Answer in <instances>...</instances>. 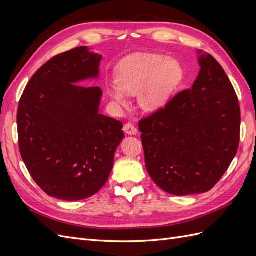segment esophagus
<instances>
[{
  "instance_id": "obj_1",
  "label": "esophagus",
  "mask_w": 256,
  "mask_h": 256,
  "mask_svg": "<svg viewBox=\"0 0 256 256\" xmlns=\"http://www.w3.org/2000/svg\"><path fill=\"white\" fill-rule=\"evenodd\" d=\"M122 130H124V132H125L126 134H129V136H136L138 134V129L131 122H127L126 125L124 126Z\"/></svg>"
}]
</instances>
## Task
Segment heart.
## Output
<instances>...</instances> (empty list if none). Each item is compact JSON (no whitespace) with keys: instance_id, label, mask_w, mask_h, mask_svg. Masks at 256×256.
I'll return each instance as SVG.
<instances>
[{"instance_id":"1","label":"heart","mask_w":256,"mask_h":256,"mask_svg":"<svg viewBox=\"0 0 256 256\" xmlns=\"http://www.w3.org/2000/svg\"><path fill=\"white\" fill-rule=\"evenodd\" d=\"M184 76L180 62L160 53H138L124 60L116 72V86L106 88V95L118 106L127 104V95H138L145 111L164 108Z\"/></svg>"}]
</instances>
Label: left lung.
Returning a JSON list of instances; mask_svg holds the SVG:
<instances>
[{"label":"left lung","mask_w":256,"mask_h":256,"mask_svg":"<svg viewBox=\"0 0 256 256\" xmlns=\"http://www.w3.org/2000/svg\"><path fill=\"white\" fill-rule=\"evenodd\" d=\"M192 88L138 122L145 166L154 182L174 196L212 189L236 156L240 108L222 66L198 51Z\"/></svg>","instance_id":"obj_1"}]
</instances>
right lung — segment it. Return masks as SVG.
<instances>
[{"mask_svg": "<svg viewBox=\"0 0 256 256\" xmlns=\"http://www.w3.org/2000/svg\"><path fill=\"white\" fill-rule=\"evenodd\" d=\"M102 58L88 47L60 53L38 69L21 96L20 154L49 196L72 202L94 196L125 138L120 120L99 113L102 88L78 84L98 78Z\"/></svg>", "mask_w": 256, "mask_h": 256, "instance_id": "add662e5", "label": "right lung"}]
</instances>
